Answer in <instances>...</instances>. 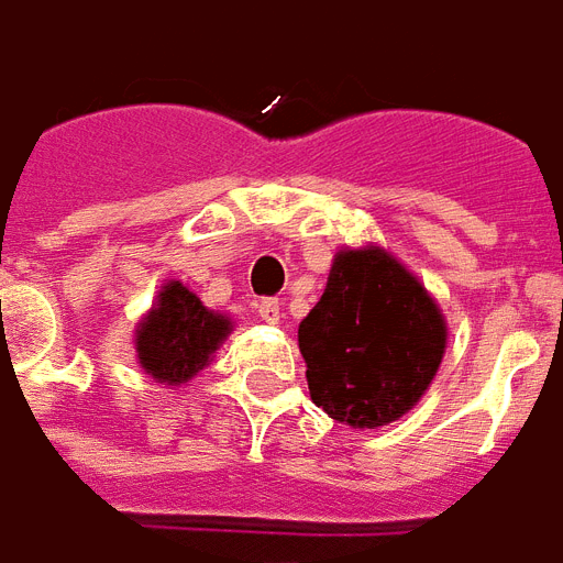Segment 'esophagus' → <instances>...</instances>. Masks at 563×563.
Masks as SVG:
<instances>
[{
  "mask_svg": "<svg viewBox=\"0 0 563 563\" xmlns=\"http://www.w3.org/2000/svg\"><path fill=\"white\" fill-rule=\"evenodd\" d=\"M255 311H257V317L264 320V323H278V317H282L278 299H257Z\"/></svg>",
  "mask_w": 563,
  "mask_h": 563,
  "instance_id": "34e87169",
  "label": "esophagus"
}]
</instances>
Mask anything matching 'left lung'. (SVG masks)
<instances>
[{
    "label": "left lung",
    "mask_w": 563,
    "mask_h": 563,
    "mask_svg": "<svg viewBox=\"0 0 563 563\" xmlns=\"http://www.w3.org/2000/svg\"><path fill=\"white\" fill-rule=\"evenodd\" d=\"M445 335L437 302L395 257L344 249L299 323L311 400L350 427L397 421L437 377Z\"/></svg>",
    "instance_id": "obj_1"
}]
</instances>
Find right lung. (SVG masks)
<instances>
[{"mask_svg": "<svg viewBox=\"0 0 563 563\" xmlns=\"http://www.w3.org/2000/svg\"><path fill=\"white\" fill-rule=\"evenodd\" d=\"M228 332V317L201 306V299L180 282H168L154 311L136 329L139 365L159 383L180 386L210 362Z\"/></svg>", "mask_w": 563, "mask_h": 563, "instance_id": "obj_1", "label": "right lung"}]
</instances>
